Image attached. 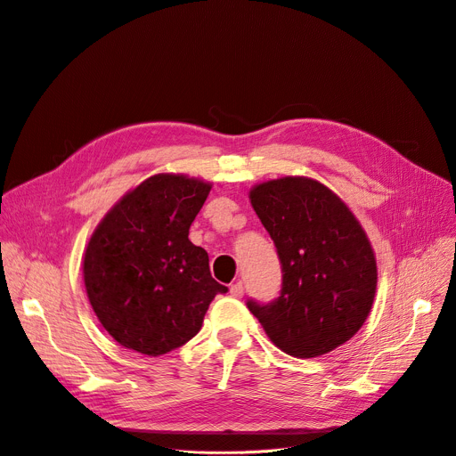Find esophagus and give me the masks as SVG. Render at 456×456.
Returning a JSON list of instances; mask_svg holds the SVG:
<instances>
[{"label":"esophagus","mask_w":456,"mask_h":456,"mask_svg":"<svg viewBox=\"0 0 456 456\" xmlns=\"http://www.w3.org/2000/svg\"><path fill=\"white\" fill-rule=\"evenodd\" d=\"M229 291H231V297H234V298H241V297H243V283H241V281L232 283V285L229 287Z\"/></svg>","instance_id":"esophagus-1"}]
</instances>
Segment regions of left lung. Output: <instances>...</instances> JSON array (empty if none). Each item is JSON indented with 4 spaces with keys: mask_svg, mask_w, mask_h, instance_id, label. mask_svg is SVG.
<instances>
[{
    "mask_svg": "<svg viewBox=\"0 0 456 456\" xmlns=\"http://www.w3.org/2000/svg\"><path fill=\"white\" fill-rule=\"evenodd\" d=\"M281 265L273 302L247 300L276 347L314 358L353 338L377 291V260L347 205L311 178H280L251 191Z\"/></svg>",
    "mask_w": 456,
    "mask_h": 456,
    "instance_id": "left-lung-1",
    "label": "left lung"
}]
</instances>
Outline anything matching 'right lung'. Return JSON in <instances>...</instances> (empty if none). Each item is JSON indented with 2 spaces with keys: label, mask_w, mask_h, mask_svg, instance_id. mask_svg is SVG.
<instances>
[{
  "label": "right lung",
  "mask_w": 456,
  "mask_h": 456,
  "mask_svg": "<svg viewBox=\"0 0 456 456\" xmlns=\"http://www.w3.org/2000/svg\"><path fill=\"white\" fill-rule=\"evenodd\" d=\"M211 185L156 175L123 196L94 231L84 258L89 302L123 347L159 356L201 329L216 295L209 255L189 229Z\"/></svg>",
  "instance_id": "1"
}]
</instances>
